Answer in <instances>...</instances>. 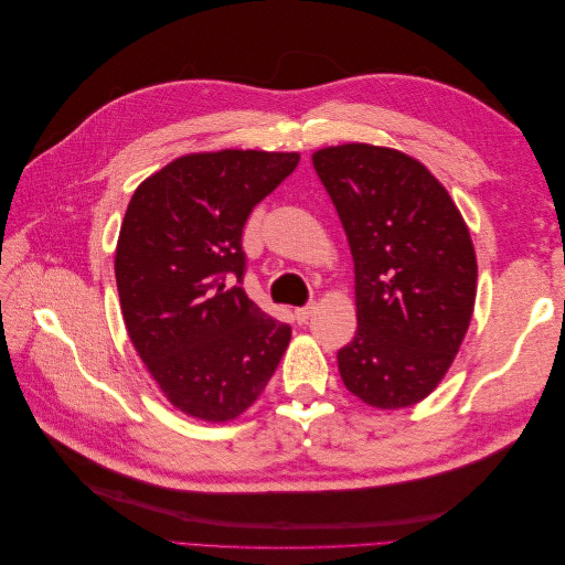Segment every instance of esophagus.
<instances>
[{
    "label": "esophagus",
    "mask_w": 565,
    "mask_h": 565,
    "mask_svg": "<svg viewBox=\"0 0 565 565\" xmlns=\"http://www.w3.org/2000/svg\"><path fill=\"white\" fill-rule=\"evenodd\" d=\"M316 309H318V303H316V301H311V303L301 306V309H297V311H295V318H297V322H299V324L309 322V320H311V316L316 313Z\"/></svg>",
    "instance_id": "obj_1"
}]
</instances>
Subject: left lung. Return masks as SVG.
Masks as SVG:
<instances>
[{"instance_id": "obj_1", "label": "left lung", "mask_w": 565, "mask_h": 565, "mask_svg": "<svg viewBox=\"0 0 565 565\" xmlns=\"http://www.w3.org/2000/svg\"><path fill=\"white\" fill-rule=\"evenodd\" d=\"M313 167L347 231L358 330L339 349L344 386L380 409L424 401L446 377L476 301L469 228L440 181L401 150L344 143Z\"/></svg>"}]
</instances>
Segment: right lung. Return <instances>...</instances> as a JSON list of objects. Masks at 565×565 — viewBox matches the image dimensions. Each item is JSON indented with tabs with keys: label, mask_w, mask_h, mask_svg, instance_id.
Here are the masks:
<instances>
[{
	"label": "right lung",
	"mask_w": 565,
	"mask_h": 565,
	"mask_svg": "<svg viewBox=\"0 0 565 565\" xmlns=\"http://www.w3.org/2000/svg\"><path fill=\"white\" fill-rule=\"evenodd\" d=\"M299 152H193L136 188L115 280L131 344L181 413L228 422L262 396L292 337L241 285L249 212L295 172Z\"/></svg>",
	"instance_id": "1"
}]
</instances>
